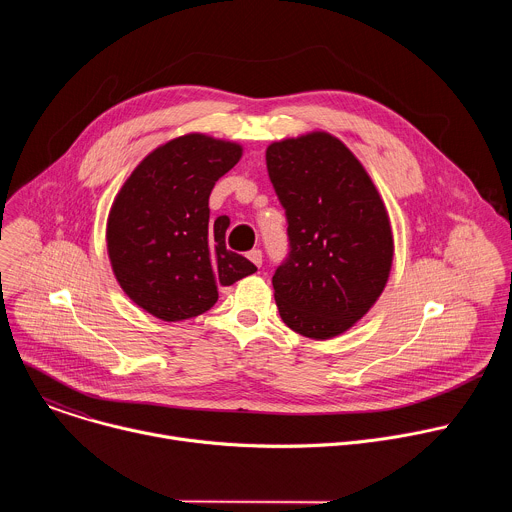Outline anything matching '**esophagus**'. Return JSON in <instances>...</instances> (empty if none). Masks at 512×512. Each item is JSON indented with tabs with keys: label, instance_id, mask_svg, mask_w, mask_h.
<instances>
[{
	"label": "esophagus",
	"instance_id": "1",
	"mask_svg": "<svg viewBox=\"0 0 512 512\" xmlns=\"http://www.w3.org/2000/svg\"><path fill=\"white\" fill-rule=\"evenodd\" d=\"M247 257L257 265V267H261V263H263V253L259 251V249H253V251H249L247 253Z\"/></svg>",
	"mask_w": 512,
	"mask_h": 512
}]
</instances>
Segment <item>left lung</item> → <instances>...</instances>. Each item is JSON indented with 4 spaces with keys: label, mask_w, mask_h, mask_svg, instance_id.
<instances>
[{
    "label": "left lung",
    "mask_w": 512,
    "mask_h": 512,
    "mask_svg": "<svg viewBox=\"0 0 512 512\" xmlns=\"http://www.w3.org/2000/svg\"><path fill=\"white\" fill-rule=\"evenodd\" d=\"M269 180L287 218V257L273 275L281 320L326 340L381 296L393 263L385 204L346 145L322 131L275 141Z\"/></svg>",
    "instance_id": "8db88e82"
}]
</instances>
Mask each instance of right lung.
<instances>
[{"label": "right lung", "mask_w": 512, "mask_h": 512, "mask_svg": "<svg viewBox=\"0 0 512 512\" xmlns=\"http://www.w3.org/2000/svg\"><path fill=\"white\" fill-rule=\"evenodd\" d=\"M241 160V145L190 133L145 158L117 194L107 249L119 285L145 312L180 322L210 310L218 285L257 267L227 249V218L210 223L208 196Z\"/></svg>", "instance_id": "obj_1"}]
</instances>
